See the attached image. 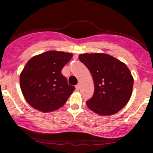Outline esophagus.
Segmentation results:
<instances>
[{
  "label": "esophagus",
  "mask_w": 153,
  "mask_h": 153,
  "mask_svg": "<svg viewBox=\"0 0 153 153\" xmlns=\"http://www.w3.org/2000/svg\"><path fill=\"white\" fill-rule=\"evenodd\" d=\"M75 89H76L77 91H79V89H80V86L78 85H78L75 86Z\"/></svg>",
  "instance_id": "1"
}]
</instances>
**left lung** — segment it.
<instances>
[{"label": "left lung", "instance_id": "8db88e82", "mask_svg": "<svg viewBox=\"0 0 153 153\" xmlns=\"http://www.w3.org/2000/svg\"><path fill=\"white\" fill-rule=\"evenodd\" d=\"M79 60L93 78L95 92L86 101L88 107L100 115H112L129 102L134 79L122 61L105 53L80 54Z\"/></svg>", "mask_w": 153, "mask_h": 153}]
</instances>
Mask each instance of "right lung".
<instances>
[{"instance_id":"1","label":"right lung","mask_w":153,"mask_h":153,"mask_svg":"<svg viewBox=\"0 0 153 153\" xmlns=\"http://www.w3.org/2000/svg\"><path fill=\"white\" fill-rule=\"evenodd\" d=\"M72 56L70 52L50 50L29 60L20 75V86L29 105L50 112L65 104L75 87L68 84L61 70Z\"/></svg>"}]
</instances>
